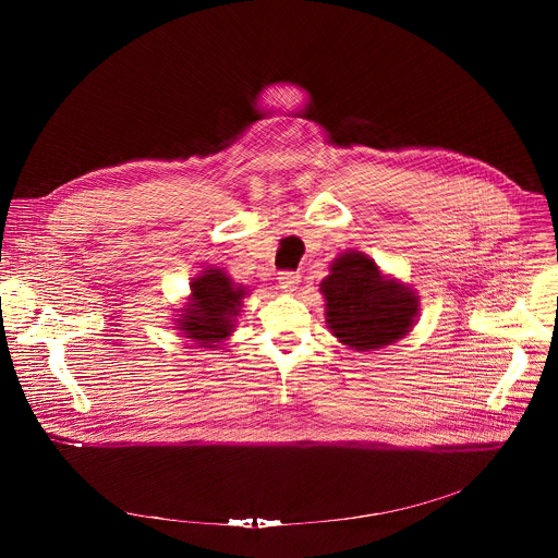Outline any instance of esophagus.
<instances>
[{
	"instance_id": "1",
	"label": "esophagus",
	"mask_w": 558,
	"mask_h": 558,
	"mask_svg": "<svg viewBox=\"0 0 558 558\" xmlns=\"http://www.w3.org/2000/svg\"><path fill=\"white\" fill-rule=\"evenodd\" d=\"M278 284L284 289V291H295V287L300 284V276L295 271H280L278 274Z\"/></svg>"
}]
</instances>
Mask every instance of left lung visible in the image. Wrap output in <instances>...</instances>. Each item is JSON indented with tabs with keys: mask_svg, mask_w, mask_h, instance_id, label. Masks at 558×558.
I'll use <instances>...</instances> for the list:
<instances>
[{
	"mask_svg": "<svg viewBox=\"0 0 558 558\" xmlns=\"http://www.w3.org/2000/svg\"><path fill=\"white\" fill-rule=\"evenodd\" d=\"M320 293L329 331L360 353L402 340L420 315L417 291L384 276L375 260L357 250H347L331 263Z\"/></svg>",
	"mask_w": 558,
	"mask_h": 558,
	"instance_id": "left-lung-1",
	"label": "left lung"
}]
</instances>
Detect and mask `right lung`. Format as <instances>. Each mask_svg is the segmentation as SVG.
I'll list each match as a JSON object with an SVG mask.
<instances>
[{"instance_id":"1","label":"right lung","mask_w":558,"mask_h":558,"mask_svg":"<svg viewBox=\"0 0 558 558\" xmlns=\"http://www.w3.org/2000/svg\"><path fill=\"white\" fill-rule=\"evenodd\" d=\"M250 287L233 282L222 267H205L190 282L187 302L177 308L174 329L201 349H218L235 331Z\"/></svg>"}]
</instances>
